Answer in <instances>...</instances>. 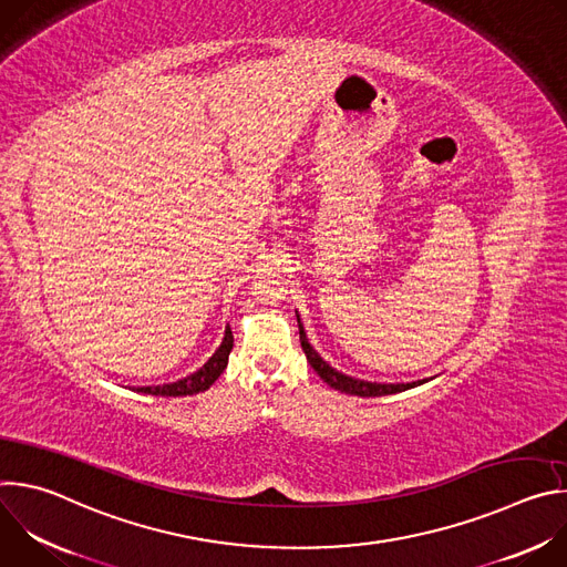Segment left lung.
<instances>
[{"mask_svg":"<svg viewBox=\"0 0 567 567\" xmlns=\"http://www.w3.org/2000/svg\"><path fill=\"white\" fill-rule=\"evenodd\" d=\"M298 330H300V346H302V352H305L309 365L316 370V374L322 381H326L334 390H341L346 394H357V396H381V394H394V392H403V390H409V388L426 383V379L413 381V383H372V381L348 377V374L334 370L328 361H322V357L309 346L300 318H298Z\"/></svg>","mask_w":567,"mask_h":567,"instance_id":"8db88e82","label":"left lung"}]
</instances>
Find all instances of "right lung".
Returning a JSON list of instances; mask_svg holds the SVG:
<instances>
[{
	"mask_svg": "<svg viewBox=\"0 0 567 567\" xmlns=\"http://www.w3.org/2000/svg\"><path fill=\"white\" fill-rule=\"evenodd\" d=\"M233 350V332L230 328L226 326V332H224V339H221V346L215 350V354L193 374L175 381V383H164V385H143V388H136V392H145V394H161V396H186V394H197V392H204L208 390L217 379L219 374L224 372L226 363H228V354Z\"/></svg>",
	"mask_w": 567,
	"mask_h": 567,
	"instance_id": "1",
	"label": "right lung"
}]
</instances>
